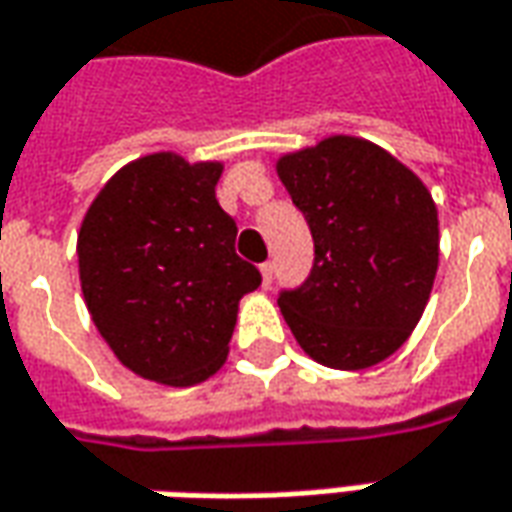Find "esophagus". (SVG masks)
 Returning a JSON list of instances; mask_svg holds the SVG:
<instances>
[{
  "instance_id": "34e87169",
  "label": "esophagus",
  "mask_w": 512,
  "mask_h": 512,
  "mask_svg": "<svg viewBox=\"0 0 512 512\" xmlns=\"http://www.w3.org/2000/svg\"><path fill=\"white\" fill-rule=\"evenodd\" d=\"M271 274H274V263H263V266H260V277H263V285H266V288L271 285Z\"/></svg>"
}]
</instances>
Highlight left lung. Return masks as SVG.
<instances>
[{"mask_svg": "<svg viewBox=\"0 0 512 512\" xmlns=\"http://www.w3.org/2000/svg\"><path fill=\"white\" fill-rule=\"evenodd\" d=\"M277 176L314 235V269L277 305L314 361L367 370L409 339L429 302L434 198L395 156L347 134L283 154Z\"/></svg>", "mask_w": 512, "mask_h": 512, "instance_id": "left-lung-1", "label": "left lung"}]
</instances>
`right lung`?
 <instances>
[{"mask_svg":"<svg viewBox=\"0 0 512 512\" xmlns=\"http://www.w3.org/2000/svg\"><path fill=\"white\" fill-rule=\"evenodd\" d=\"M221 173V162H187L173 151L139 156L83 215V300L139 378L193 387L218 373L238 302L260 285V271L235 255L238 227L215 198Z\"/></svg>","mask_w":512,"mask_h":512,"instance_id":"right-lung-1","label":"right lung"}]
</instances>
